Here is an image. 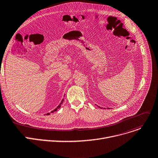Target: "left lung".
<instances>
[{"instance_id": "obj_1", "label": "left lung", "mask_w": 158, "mask_h": 158, "mask_svg": "<svg viewBox=\"0 0 158 158\" xmlns=\"http://www.w3.org/2000/svg\"><path fill=\"white\" fill-rule=\"evenodd\" d=\"M100 109H102V108H101V107H100Z\"/></svg>"}]
</instances>
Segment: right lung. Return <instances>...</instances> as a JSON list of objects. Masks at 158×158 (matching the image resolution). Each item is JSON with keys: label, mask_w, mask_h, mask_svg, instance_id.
Here are the masks:
<instances>
[{"label": "right lung", "mask_w": 158, "mask_h": 158, "mask_svg": "<svg viewBox=\"0 0 158 158\" xmlns=\"http://www.w3.org/2000/svg\"><path fill=\"white\" fill-rule=\"evenodd\" d=\"M63 102H64V99H63V100H61V103L59 105V106H58V107H56V108L55 110H52V111H51V113H52V112H54L56 111V110H58V109H59V108L61 107V105L63 103ZM51 113H47V114H46L48 115H49Z\"/></svg>", "instance_id": "right-lung-1"}]
</instances>
